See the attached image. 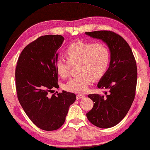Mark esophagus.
Instances as JSON below:
<instances>
[{"label":"esophagus","instance_id":"1","mask_svg":"<svg viewBox=\"0 0 150 150\" xmlns=\"http://www.w3.org/2000/svg\"><path fill=\"white\" fill-rule=\"evenodd\" d=\"M84 97H85V96L83 95H81V94H79V95H76V99H77V100H79V99H81V98H84Z\"/></svg>","mask_w":150,"mask_h":150}]
</instances>
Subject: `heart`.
Here are the masks:
<instances>
[{"label":"heart","mask_w":150,"mask_h":150,"mask_svg":"<svg viewBox=\"0 0 150 150\" xmlns=\"http://www.w3.org/2000/svg\"><path fill=\"white\" fill-rule=\"evenodd\" d=\"M65 57L59 59L55 62V69L62 79L67 78L72 66H76L79 74L71 78L65 83L68 91L84 93L93 81L102 79L109 68L110 52L102 43L78 41L69 45L64 52Z\"/></svg>","instance_id":"heart-1"}]
</instances>
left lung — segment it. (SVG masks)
I'll return each instance as SVG.
<instances>
[{"instance_id":"obj_1","label":"left lung","mask_w":150,"mask_h":150,"mask_svg":"<svg viewBox=\"0 0 150 150\" xmlns=\"http://www.w3.org/2000/svg\"><path fill=\"white\" fill-rule=\"evenodd\" d=\"M86 34L102 40L110 51L109 68L97 86L106 90L105 95H88L94 105L86 116L97 127L110 128L123 119L134 102L137 79L136 61L129 45L119 34L110 30Z\"/></svg>"}]
</instances>
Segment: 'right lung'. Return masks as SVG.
<instances>
[{"mask_svg":"<svg viewBox=\"0 0 150 150\" xmlns=\"http://www.w3.org/2000/svg\"><path fill=\"white\" fill-rule=\"evenodd\" d=\"M61 35L40 36L23 48L17 61L15 84L17 97L31 121L43 130L59 129L64 124L75 94L59 88L55 62L57 51L64 41Z\"/></svg>","mask_w":150,"mask_h":150,"instance_id":"1","label":"right lung"}]
</instances>
